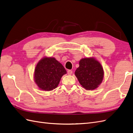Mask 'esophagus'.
<instances>
[{
    "label": "esophagus",
    "mask_w": 133,
    "mask_h": 133,
    "mask_svg": "<svg viewBox=\"0 0 133 133\" xmlns=\"http://www.w3.org/2000/svg\"><path fill=\"white\" fill-rule=\"evenodd\" d=\"M72 74V70H68L67 71V74L69 75H71Z\"/></svg>",
    "instance_id": "34e87169"
}]
</instances>
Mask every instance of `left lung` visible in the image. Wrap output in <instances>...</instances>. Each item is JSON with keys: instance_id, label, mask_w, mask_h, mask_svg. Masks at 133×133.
<instances>
[{"instance_id": "obj_1", "label": "left lung", "mask_w": 133, "mask_h": 133, "mask_svg": "<svg viewBox=\"0 0 133 133\" xmlns=\"http://www.w3.org/2000/svg\"><path fill=\"white\" fill-rule=\"evenodd\" d=\"M75 74L84 89L90 90L96 89L102 82L104 71L101 63L96 59L85 58L79 61V67Z\"/></svg>"}]
</instances>
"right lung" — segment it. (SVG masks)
<instances>
[{
	"label": "right lung",
	"instance_id": "obj_1",
	"mask_svg": "<svg viewBox=\"0 0 133 133\" xmlns=\"http://www.w3.org/2000/svg\"><path fill=\"white\" fill-rule=\"evenodd\" d=\"M66 73L62 64L54 58L44 57L35 67L34 80L41 90H52L58 85L61 77Z\"/></svg>",
	"mask_w": 133,
	"mask_h": 133
}]
</instances>
